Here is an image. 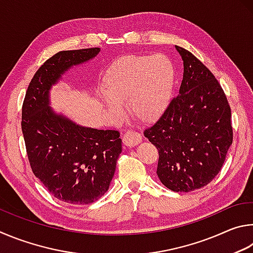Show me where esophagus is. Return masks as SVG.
Returning a JSON list of instances; mask_svg holds the SVG:
<instances>
[{"instance_id": "esophagus-1", "label": "esophagus", "mask_w": 253, "mask_h": 253, "mask_svg": "<svg viewBox=\"0 0 253 253\" xmlns=\"http://www.w3.org/2000/svg\"><path fill=\"white\" fill-rule=\"evenodd\" d=\"M123 144L126 145V147H134V145L139 144L141 141H142V136L140 133L135 131H126L123 135Z\"/></svg>"}]
</instances>
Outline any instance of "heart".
I'll list each match as a JSON object with an SVG mask.
<instances>
[{"instance_id":"obj_1","label":"heart","mask_w":253,"mask_h":253,"mask_svg":"<svg viewBox=\"0 0 253 253\" xmlns=\"http://www.w3.org/2000/svg\"><path fill=\"white\" fill-rule=\"evenodd\" d=\"M174 84L175 69L168 56L127 55L106 69L101 90L106 109L114 117H121L120 105L126 104L131 115L149 123L168 109Z\"/></svg>"}]
</instances>
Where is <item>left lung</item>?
Segmentation results:
<instances>
[{"label": "left lung", "instance_id": "obj_1", "mask_svg": "<svg viewBox=\"0 0 253 253\" xmlns=\"http://www.w3.org/2000/svg\"><path fill=\"white\" fill-rule=\"evenodd\" d=\"M175 48L184 69L179 95L144 136L159 151L161 182L190 192L210 183L223 166L233 140L231 109L211 71L191 52Z\"/></svg>", "mask_w": 253, "mask_h": 253}]
</instances>
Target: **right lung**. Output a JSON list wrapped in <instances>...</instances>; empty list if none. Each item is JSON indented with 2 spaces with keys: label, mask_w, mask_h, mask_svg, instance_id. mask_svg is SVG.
Masks as SVG:
<instances>
[{
  "label": "right lung",
  "mask_w": 253,
  "mask_h": 253,
  "mask_svg": "<svg viewBox=\"0 0 253 253\" xmlns=\"http://www.w3.org/2000/svg\"><path fill=\"white\" fill-rule=\"evenodd\" d=\"M99 47L61 51L31 80L22 105V132L34 175L70 205H88L108 191L122 152L117 130L80 126L48 106V91L71 66L91 60Z\"/></svg>",
  "instance_id": "right-lung-1"
}]
</instances>
